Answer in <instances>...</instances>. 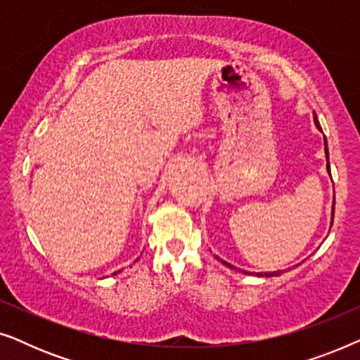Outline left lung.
Returning a JSON list of instances; mask_svg holds the SVG:
<instances>
[{
	"label": "left lung",
	"instance_id": "1",
	"mask_svg": "<svg viewBox=\"0 0 360 360\" xmlns=\"http://www.w3.org/2000/svg\"><path fill=\"white\" fill-rule=\"evenodd\" d=\"M314 124H316V127L318 129H321V126H319V122H318V120H316V116H314ZM324 154H326V159H328V172H329V157H328V146H326V137H324ZM329 174H331V172H329ZM333 218H334V208H333ZM224 265H228V267H231V269H234L233 265H229L228 262H223ZM267 275V277H274V275H278V272H272V274H265Z\"/></svg>",
	"mask_w": 360,
	"mask_h": 360
}]
</instances>
